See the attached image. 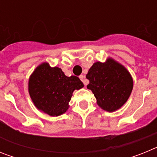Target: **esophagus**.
I'll return each mask as SVG.
<instances>
[{
	"instance_id": "esophagus-1",
	"label": "esophagus",
	"mask_w": 157,
	"mask_h": 157,
	"mask_svg": "<svg viewBox=\"0 0 157 157\" xmlns=\"http://www.w3.org/2000/svg\"><path fill=\"white\" fill-rule=\"evenodd\" d=\"M79 78L82 80V82L84 83V85H87V80L86 79L85 75H82L79 76Z\"/></svg>"
}]
</instances>
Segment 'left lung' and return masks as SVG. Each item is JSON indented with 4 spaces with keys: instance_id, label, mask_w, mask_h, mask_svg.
I'll list each match as a JSON object with an SVG mask.
<instances>
[{
    "instance_id": "obj_1",
    "label": "left lung",
    "mask_w": 157,
    "mask_h": 157,
    "mask_svg": "<svg viewBox=\"0 0 157 157\" xmlns=\"http://www.w3.org/2000/svg\"><path fill=\"white\" fill-rule=\"evenodd\" d=\"M87 88L95 96L98 105L108 112L120 109L130 97L133 79L127 69L114 59L94 63L86 75Z\"/></svg>"
}]
</instances>
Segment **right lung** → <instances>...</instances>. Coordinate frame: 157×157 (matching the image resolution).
<instances>
[{"label":"right lung","instance_id":"add662e5","mask_svg":"<svg viewBox=\"0 0 157 157\" xmlns=\"http://www.w3.org/2000/svg\"><path fill=\"white\" fill-rule=\"evenodd\" d=\"M83 86L78 77H67L61 69L47 63L37 67L29 79V94L34 105L51 116L64 113L73 91Z\"/></svg>","mask_w":157,"mask_h":157}]
</instances>
